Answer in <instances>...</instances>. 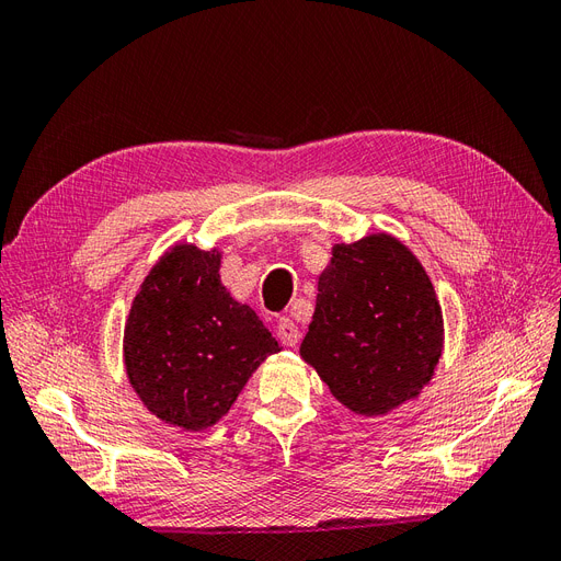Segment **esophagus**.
<instances>
[{"label":"esophagus","instance_id":"1","mask_svg":"<svg viewBox=\"0 0 561 561\" xmlns=\"http://www.w3.org/2000/svg\"><path fill=\"white\" fill-rule=\"evenodd\" d=\"M276 334L280 339L283 346H295L299 342V328L290 318H280L278 325H276Z\"/></svg>","mask_w":561,"mask_h":561}]
</instances>
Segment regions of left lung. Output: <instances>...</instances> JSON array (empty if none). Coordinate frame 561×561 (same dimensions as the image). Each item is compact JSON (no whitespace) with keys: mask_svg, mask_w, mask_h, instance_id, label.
Here are the masks:
<instances>
[{"mask_svg":"<svg viewBox=\"0 0 561 561\" xmlns=\"http://www.w3.org/2000/svg\"><path fill=\"white\" fill-rule=\"evenodd\" d=\"M299 351L358 414H386L416 396L443 351V311L426 271L386 233L336 245Z\"/></svg>","mask_w":561,"mask_h":561,"instance_id":"left-lung-1","label":"left lung"}]
</instances>
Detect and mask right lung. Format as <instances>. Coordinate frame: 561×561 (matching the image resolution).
Segmentation results:
<instances>
[{
    "instance_id": "add662e5",
    "label": "right lung",
    "mask_w": 561,
    "mask_h": 561,
    "mask_svg": "<svg viewBox=\"0 0 561 561\" xmlns=\"http://www.w3.org/2000/svg\"><path fill=\"white\" fill-rule=\"evenodd\" d=\"M280 346L219 280V254L175 245L149 271L124 332L128 379L147 410L201 431L222 419Z\"/></svg>"
}]
</instances>
